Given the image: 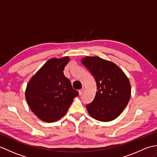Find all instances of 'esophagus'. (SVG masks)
<instances>
[{
    "mask_svg": "<svg viewBox=\"0 0 157 157\" xmlns=\"http://www.w3.org/2000/svg\"><path fill=\"white\" fill-rule=\"evenodd\" d=\"M84 88H82V89H81V90H79L78 91V92H79V96H81V95H82V94H83V93H84Z\"/></svg>",
    "mask_w": 157,
    "mask_h": 157,
    "instance_id": "esophagus-1",
    "label": "esophagus"
}]
</instances>
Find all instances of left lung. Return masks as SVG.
<instances>
[{
    "instance_id": "8db88e82",
    "label": "left lung",
    "mask_w": 157,
    "mask_h": 157,
    "mask_svg": "<svg viewBox=\"0 0 157 157\" xmlns=\"http://www.w3.org/2000/svg\"><path fill=\"white\" fill-rule=\"evenodd\" d=\"M81 62L94 76L95 97L86 106L92 117L100 121H113L121 115L131 97L128 77L115 63L99 56H86Z\"/></svg>"
}]
</instances>
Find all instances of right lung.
Listing matches in <instances>:
<instances>
[{
    "label": "right lung",
    "mask_w": 157,
    "mask_h": 157,
    "mask_svg": "<svg viewBox=\"0 0 157 157\" xmlns=\"http://www.w3.org/2000/svg\"><path fill=\"white\" fill-rule=\"evenodd\" d=\"M69 56L49 59L32 77L25 89L29 107L43 121H58L68 111L79 92L64 75Z\"/></svg>",
    "instance_id": "right-lung-1"
}]
</instances>
